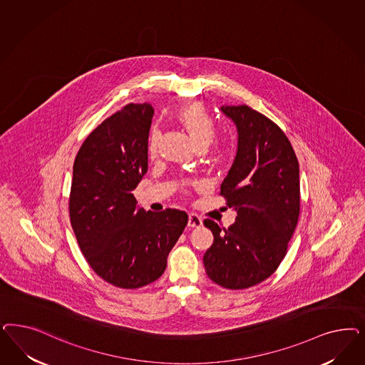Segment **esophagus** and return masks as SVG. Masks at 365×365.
I'll list each match as a JSON object with an SVG mask.
<instances>
[{
	"label": "esophagus",
	"instance_id": "obj_1",
	"mask_svg": "<svg viewBox=\"0 0 365 365\" xmlns=\"http://www.w3.org/2000/svg\"><path fill=\"white\" fill-rule=\"evenodd\" d=\"M188 225L189 227H201L202 225V219L200 216H197L196 213H189L188 217Z\"/></svg>",
	"mask_w": 365,
	"mask_h": 365
}]
</instances>
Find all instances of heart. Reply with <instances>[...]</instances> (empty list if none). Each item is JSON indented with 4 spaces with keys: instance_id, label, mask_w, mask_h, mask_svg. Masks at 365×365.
<instances>
[{
    "instance_id": "heart-1",
    "label": "heart",
    "mask_w": 365,
    "mask_h": 365,
    "mask_svg": "<svg viewBox=\"0 0 365 365\" xmlns=\"http://www.w3.org/2000/svg\"><path fill=\"white\" fill-rule=\"evenodd\" d=\"M177 119L181 123V126L187 130L189 137L197 148L208 146L212 140L215 138V122L211 115L207 113V110L201 105H190L184 107L177 113ZM160 137V129L157 125H154L148 141V150L149 153L155 152L157 141Z\"/></svg>"
}]
</instances>
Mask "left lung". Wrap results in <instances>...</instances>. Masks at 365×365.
Segmentation results:
<instances>
[{"instance_id": "obj_1", "label": "left lung", "mask_w": 365, "mask_h": 365, "mask_svg": "<svg viewBox=\"0 0 365 365\" xmlns=\"http://www.w3.org/2000/svg\"><path fill=\"white\" fill-rule=\"evenodd\" d=\"M235 123L237 150L220 195L235 210L227 230L204 220L213 243L204 254L212 281L247 289L278 269L299 216V165L282 130L251 107L222 106Z\"/></svg>"}]
</instances>
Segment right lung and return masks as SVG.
Masks as SVG:
<instances>
[{
  "mask_svg": "<svg viewBox=\"0 0 365 365\" xmlns=\"http://www.w3.org/2000/svg\"><path fill=\"white\" fill-rule=\"evenodd\" d=\"M154 108L130 103L105 119L83 142L72 172L70 217L93 270L122 289L158 279L188 223L184 211L137 208L133 190L148 172Z\"/></svg>",
  "mask_w": 365,
  "mask_h": 365,
  "instance_id": "obj_1",
  "label": "right lung"
}]
</instances>
